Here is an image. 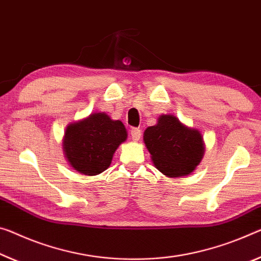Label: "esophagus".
<instances>
[{
	"label": "esophagus",
	"instance_id": "esophagus-1",
	"mask_svg": "<svg viewBox=\"0 0 261 261\" xmlns=\"http://www.w3.org/2000/svg\"><path fill=\"white\" fill-rule=\"evenodd\" d=\"M140 136H142V131L138 127H134V129H131V137L132 140H135V142H138L140 139Z\"/></svg>",
	"mask_w": 261,
	"mask_h": 261
}]
</instances>
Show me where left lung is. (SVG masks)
<instances>
[{"label": "left lung", "mask_w": 261, "mask_h": 261, "mask_svg": "<svg viewBox=\"0 0 261 261\" xmlns=\"http://www.w3.org/2000/svg\"><path fill=\"white\" fill-rule=\"evenodd\" d=\"M144 143L155 168L168 177L189 175L204 155L201 131L180 122L174 115H160L156 124L144 131Z\"/></svg>", "instance_id": "obj_1"}]
</instances>
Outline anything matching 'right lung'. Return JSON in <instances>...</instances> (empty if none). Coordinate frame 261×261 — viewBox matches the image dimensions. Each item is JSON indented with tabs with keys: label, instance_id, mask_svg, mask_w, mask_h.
I'll list each match as a JSON object with an SVG mask.
<instances>
[{
	"label": "right lung",
	"instance_id": "right-lung-1",
	"mask_svg": "<svg viewBox=\"0 0 261 261\" xmlns=\"http://www.w3.org/2000/svg\"><path fill=\"white\" fill-rule=\"evenodd\" d=\"M126 138L121 121L111 119L106 113H93L66 126L63 152L74 171L93 176L110 166L115 151Z\"/></svg>",
	"mask_w": 261,
	"mask_h": 261
}]
</instances>
